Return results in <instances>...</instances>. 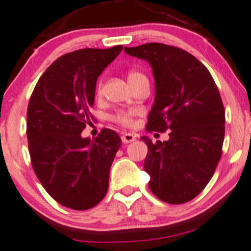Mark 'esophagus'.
Returning a JSON list of instances; mask_svg holds the SVG:
<instances>
[{"mask_svg":"<svg viewBox=\"0 0 251 251\" xmlns=\"http://www.w3.org/2000/svg\"><path fill=\"white\" fill-rule=\"evenodd\" d=\"M121 140H123L124 144H128V143H132L136 140V136L133 133H124L121 136Z\"/></svg>","mask_w":251,"mask_h":251,"instance_id":"esophagus-1","label":"esophagus"}]
</instances>
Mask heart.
<instances>
[{
  "label": "heart",
  "instance_id": "1",
  "mask_svg": "<svg viewBox=\"0 0 251 251\" xmlns=\"http://www.w3.org/2000/svg\"><path fill=\"white\" fill-rule=\"evenodd\" d=\"M127 79H128V82H130L131 85H134L137 82L142 81V79H148V78L145 77V75H143L142 73H139V71L130 70L127 73ZM101 88H102V85H101V83H99L98 90H96V92H98V94H100L101 93ZM133 114H134V112H132V111H119L113 115L112 119L114 120L115 123L121 124V125H124V126H130L132 124V121H133Z\"/></svg>",
  "mask_w": 251,
  "mask_h": 251
}]
</instances>
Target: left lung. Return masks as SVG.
Returning a JSON list of instances; mask_svg holds the SVG:
<instances>
[{"mask_svg":"<svg viewBox=\"0 0 251 251\" xmlns=\"http://www.w3.org/2000/svg\"><path fill=\"white\" fill-rule=\"evenodd\" d=\"M152 68L155 100L148 131L172 130L166 142H151L144 161L149 188L162 201L194 199L213 176L225 134V109L207 68L182 49L149 43L125 48Z\"/></svg>","mask_w":251,"mask_h":251,"instance_id":"obj_1","label":"left lung"}]
</instances>
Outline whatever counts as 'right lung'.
<instances>
[{"mask_svg":"<svg viewBox=\"0 0 251 251\" xmlns=\"http://www.w3.org/2000/svg\"><path fill=\"white\" fill-rule=\"evenodd\" d=\"M123 50L81 49L54 60L40 77L27 108V139L35 175L65 207L89 210L108 189L109 169L121 139L104 128L81 136L90 123L98 77Z\"/></svg>","mask_w":251,"mask_h":251,"instance_id":"1","label":"right lung"}]
</instances>
